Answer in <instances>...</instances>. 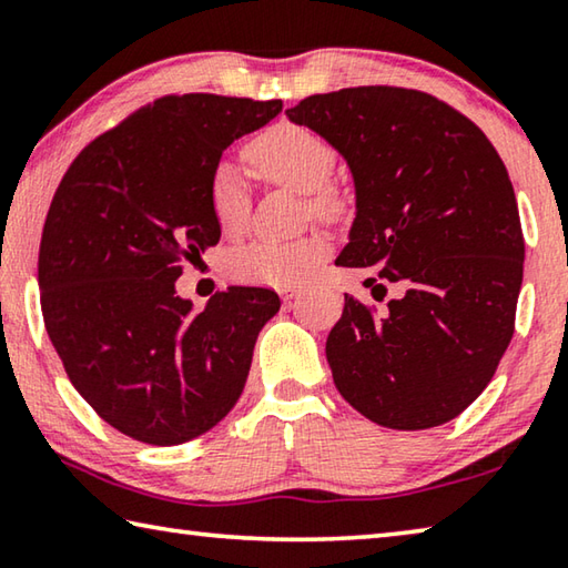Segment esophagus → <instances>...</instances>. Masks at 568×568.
<instances>
[{"instance_id": "1", "label": "esophagus", "mask_w": 568, "mask_h": 568, "mask_svg": "<svg viewBox=\"0 0 568 568\" xmlns=\"http://www.w3.org/2000/svg\"><path fill=\"white\" fill-rule=\"evenodd\" d=\"M301 295H303V287H283V291H281V297H283L287 307H291Z\"/></svg>"}]
</instances>
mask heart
Returning a JSON list of instances; mask_svg holds the SVG:
<instances>
[{"label":"heart","mask_w":568,"mask_h":568,"mask_svg":"<svg viewBox=\"0 0 568 568\" xmlns=\"http://www.w3.org/2000/svg\"><path fill=\"white\" fill-rule=\"evenodd\" d=\"M245 158L265 180L291 187L307 197L313 213L331 217L341 210L335 192L328 190L335 152L321 134L293 122L263 130L245 148ZM210 210L217 227L233 235L245 225L250 195L245 180L230 162H220L210 175ZM328 253V240L307 235L297 240H261L230 255V273L250 285H295L315 273Z\"/></svg>","instance_id":"heart-1"}]
</instances>
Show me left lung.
<instances>
[{
    "instance_id": "obj_1",
    "label": "left lung",
    "mask_w": 568,
    "mask_h": 568,
    "mask_svg": "<svg viewBox=\"0 0 568 568\" xmlns=\"http://www.w3.org/2000/svg\"><path fill=\"white\" fill-rule=\"evenodd\" d=\"M285 114L351 170L355 217L335 265L368 267L373 297L403 287L381 318L345 295L325 341L335 388L386 428L456 418L514 335L524 235L506 165L474 122L418 90L348 88Z\"/></svg>"
}]
</instances>
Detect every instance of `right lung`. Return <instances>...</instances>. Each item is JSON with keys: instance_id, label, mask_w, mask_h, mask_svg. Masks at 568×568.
I'll return each instance as SVG.
<instances>
[{"instance_id": "add662e5", "label": "right lung", "mask_w": 568, "mask_h": 568, "mask_svg": "<svg viewBox=\"0 0 568 568\" xmlns=\"http://www.w3.org/2000/svg\"><path fill=\"white\" fill-rule=\"evenodd\" d=\"M281 100L170 94L92 140L57 187L40 243L44 328L77 393L134 440L207 434L245 388L267 287L230 285L192 311L175 281L217 245L210 175Z\"/></svg>"}]
</instances>
